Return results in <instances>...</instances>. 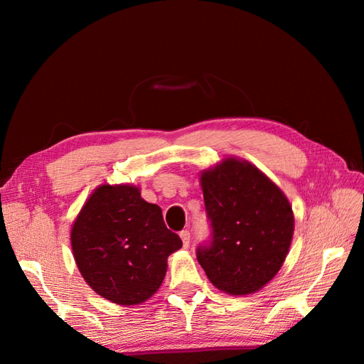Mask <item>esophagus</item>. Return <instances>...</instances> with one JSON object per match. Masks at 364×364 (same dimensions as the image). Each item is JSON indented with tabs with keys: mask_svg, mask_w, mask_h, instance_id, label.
<instances>
[{
	"mask_svg": "<svg viewBox=\"0 0 364 364\" xmlns=\"http://www.w3.org/2000/svg\"><path fill=\"white\" fill-rule=\"evenodd\" d=\"M181 238H182V243H183V247L186 249L190 246V240H191V235H190V230H182L181 232Z\"/></svg>",
	"mask_w": 364,
	"mask_h": 364,
	"instance_id": "esophagus-1",
	"label": "esophagus"
}]
</instances>
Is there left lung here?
I'll return each mask as SVG.
<instances>
[{"label": "left lung", "mask_w": 364, "mask_h": 364, "mask_svg": "<svg viewBox=\"0 0 364 364\" xmlns=\"http://www.w3.org/2000/svg\"><path fill=\"white\" fill-rule=\"evenodd\" d=\"M211 240L196 250L208 279L229 294H250L287 257L294 218L287 197L246 161L225 159L202 173Z\"/></svg>", "instance_id": "left-lung-1"}]
</instances>
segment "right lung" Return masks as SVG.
<instances>
[{
    "mask_svg": "<svg viewBox=\"0 0 364 364\" xmlns=\"http://www.w3.org/2000/svg\"><path fill=\"white\" fill-rule=\"evenodd\" d=\"M71 246L95 293L118 305H136L159 289L167 258L182 240L165 226L158 205L141 199L136 186L102 185L77 215Z\"/></svg>",
    "mask_w": 364,
    "mask_h": 364,
    "instance_id": "1",
    "label": "right lung"
}]
</instances>
